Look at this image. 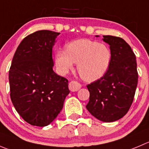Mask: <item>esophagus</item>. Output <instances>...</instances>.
Segmentation results:
<instances>
[{
	"label": "esophagus",
	"instance_id": "esophagus-1",
	"mask_svg": "<svg viewBox=\"0 0 149 149\" xmlns=\"http://www.w3.org/2000/svg\"><path fill=\"white\" fill-rule=\"evenodd\" d=\"M81 85L77 82V81H72L69 83V90L71 92H76L81 88Z\"/></svg>",
	"mask_w": 149,
	"mask_h": 149
}]
</instances>
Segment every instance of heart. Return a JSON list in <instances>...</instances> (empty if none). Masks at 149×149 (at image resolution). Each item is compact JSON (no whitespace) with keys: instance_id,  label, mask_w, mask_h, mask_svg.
Here are the masks:
<instances>
[{"instance_id":"b5f03b06","label":"heart","mask_w":149,"mask_h":149,"mask_svg":"<svg viewBox=\"0 0 149 149\" xmlns=\"http://www.w3.org/2000/svg\"><path fill=\"white\" fill-rule=\"evenodd\" d=\"M112 52L107 44L80 39L67 44L65 51L56 53L55 64L59 73L67 74L77 64V70L86 81H94L105 75L109 68Z\"/></svg>"}]
</instances>
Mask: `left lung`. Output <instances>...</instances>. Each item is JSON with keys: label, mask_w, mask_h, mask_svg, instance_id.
<instances>
[{"label": "left lung", "mask_w": 149, "mask_h": 149, "mask_svg": "<svg viewBox=\"0 0 149 149\" xmlns=\"http://www.w3.org/2000/svg\"><path fill=\"white\" fill-rule=\"evenodd\" d=\"M103 37L112 52L110 65L103 77L87 86L90 101L86 107L99 120L113 122L123 118L132 104L138 79L137 61L123 39L110 35Z\"/></svg>", "instance_id": "8db88e82"}]
</instances>
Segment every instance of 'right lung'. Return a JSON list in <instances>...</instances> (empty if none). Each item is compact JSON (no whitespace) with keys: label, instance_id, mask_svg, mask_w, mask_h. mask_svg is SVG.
Listing matches in <instances>:
<instances>
[{"label":"right lung","instance_id":"add662e5","mask_svg":"<svg viewBox=\"0 0 149 149\" xmlns=\"http://www.w3.org/2000/svg\"><path fill=\"white\" fill-rule=\"evenodd\" d=\"M59 34L41 30L29 34L12 59L9 73L11 100L23 120L33 126L52 123L70 93L68 79L53 70L52 48Z\"/></svg>","mask_w":149,"mask_h":149}]
</instances>
